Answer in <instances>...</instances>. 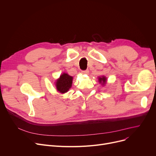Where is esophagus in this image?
<instances>
[{
    "mask_svg": "<svg viewBox=\"0 0 156 156\" xmlns=\"http://www.w3.org/2000/svg\"><path fill=\"white\" fill-rule=\"evenodd\" d=\"M82 72V73H84V74H87L88 73V70H85V71H81Z\"/></svg>",
    "mask_w": 156,
    "mask_h": 156,
    "instance_id": "1",
    "label": "esophagus"
}]
</instances>
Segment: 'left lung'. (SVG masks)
I'll return each instance as SVG.
<instances>
[{"label": "left lung", "mask_w": 156, "mask_h": 156, "mask_svg": "<svg viewBox=\"0 0 156 156\" xmlns=\"http://www.w3.org/2000/svg\"><path fill=\"white\" fill-rule=\"evenodd\" d=\"M106 81H107V78H106L105 76H102L99 78V82L101 83L102 85H104L106 83Z\"/></svg>", "instance_id": "left-lung-1"}]
</instances>
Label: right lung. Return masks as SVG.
Masks as SVG:
<instances>
[{
	"label": "right lung",
	"mask_w": 156,
	"mask_h": 156,
	"mask_svg": "<svg viewBox=\"0 0 156 156\" xmlns=\"http://www.w3.org/2000/svg\"><path fill=\"white\" fill-rule=\"evenodd\" d=\"M73 78V77L69 76L68 73H62L59 78L56 80L55 87L57 90L61 94L67 92L72 86Z\"/></svg>",
	"instance_id": "1"
}]
</instances>
